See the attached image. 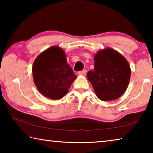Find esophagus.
<instances>
[{
	"instance_id": "34e87169",
	"label": "esophagus",
	"mask_w": 153,
	"mask_h": 153,
	"mask_svg": "<svg viewBox=\"0 0 153 153\" xmlns=\"http://www.w3.org/2000/svg\"><path fill=\"white\" fill-rule=\"evenodd\" d=\"M86 73H87L86 70H83V71H79L78 74L81 75V76H86Z\"/></svg>"
}]
</instances>
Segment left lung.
I'll use <instances>...</instances> for the list:
<instances>
[{
	"mask_svg": "<svg viewBox=\"0 0 153 153\" xmlns=\"http://www.w3.org/2000/svg\"><path fill=\"white\" fill-rule=\"evenodd\" d=\"M94 69L87 74L97 97L103 101L117 99L128 86L131 69L128 61L117 51L107 48L94 56Z\"/></svg>",
	"mask_w": 153,
	"mask_h": 153,
	"instance_id": "1",
	"label": "left lung"
}]
</instances>
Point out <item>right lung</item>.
Instances as JSON below:
<instances>
[{
  "instance_id": "1",
  "label": "right lung",
  "mask_w": 153,
  "mask_h": 153,
  "mask_svg": "<svg viewBox=\"0 0 153 153\" xmlns=\"http://www.w3.org/2000/svg\"><path fill=\"white\" fill-rule=\"evenodd\" d=\"M32 73L38 91L53 100L61 99L66 95L69 88L77 78L67 63L64 51L56 46L46 49L36 57Z\"/></svg>"
}]
</instances>
